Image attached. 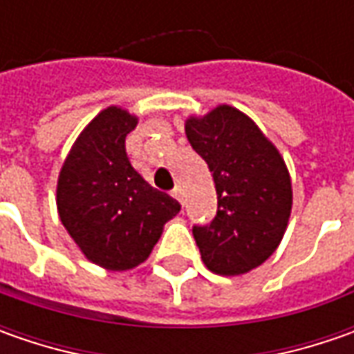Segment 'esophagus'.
Instances as JSON below:
<instances>
[{
    "label": "esophagus",
    "mask_w": 354,
    "mask_h": 354,
    "mask_svg": "<svg viewBox=\"0 0 354 354\" xmlns=\"http://www.w3.org/2000/svg\"><path fill=\"white\" fill-rule=\"evenodd\" d=\"M171 195L177 198L179 203H183V193H181V189H179V187H175V189L171 191Z\"/></svg>",
    "instance_id": "obj_1"
}]
</instances>
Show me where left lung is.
<instances>
[{
  "instance_id": "obj_1",
  "label": "left lung",
  "mask_w": 354,
  "mask_h": 354,
  "mask_svg": "<svg viewBox=\"0 0 354 354\" xmlns=\"http://www.w3.org/2000/svg\"><path fill=\"white\" fill-rule=\"evenodd\" d=\"M185 133L212 173L218 207L193 226L205 266L221 276L246 274L274 254L292 212L290 173L264 133L232 106L189 118Z\"/></svg>"
}]
</instances>
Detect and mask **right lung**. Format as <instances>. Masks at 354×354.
I'll return each mask as SVG.
<instances>
[{"instance_id":"add662e5","label":"right lung","mask_w":354,"mask_h":354,"mask_svg":"<svg viewBox=\"0 0 354 354\" xmlns=\"http://www.w3.org/2000/svg\"><path fill=\"white\" fill-rule=\"evenodd\" d=\"M138 118L110 106L78 136L62 165L57 207L90 262L106 270L142 264L181 205L131 167L126 138Z\"/></svg>"}]
</instances>
